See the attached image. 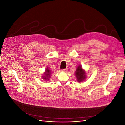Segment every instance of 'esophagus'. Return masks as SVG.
Returning a JSON list of instances; mask_svg holds the SVG:
<instances>
[{"label": "esophagus", "mask_w": 125, "mask_h": 125, "mask_svg": "<svg viewBox=\"0 0 125 125\" xmlns=\"http://www.w3.org/2000/svg\"><path fill=\"white\" fill-rule=\"evenodd\" d=\"M62 71H63V72H67V71H68V69H67V68H66V69H64L62 70Z\"/></svg>", "instance_id": "34e87169"}]
</instances>
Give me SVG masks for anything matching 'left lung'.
I'll list each match as a JSON object with an SVG mask.
<instances>
[{"mask_svg": "<svg viewBox=\"0 0 125 125\" xmlns=\"http://www.w3.org/2000/svg\"><path fill=\"white\" fill-rule=\"evenodd\" d=\"M76 80L78 83L84 81L87 78L86 71L84 70L81 65H78L75 72Z\"/></svg>", "mask_w": 125, "mask_h": 125, "instance_id": "1", "label": "left lung"}]
</instances>
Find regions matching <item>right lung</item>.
Here are the masks:
<instances>
[{"instance_id": "add662e5", "label": "right lung", "mask_w": 125, "mask_h": 125, "mask_svg": "<svg viewBox=\"0 0 125 125\" xmlns=\"http://www.w3.org/2000/svg\"><path fill=\"white\" fill-rule=\"evenodd\" d=\"M51 71L49 67H47L45 69V71L42 74V79L44 81H49L51 77Z\"/></svg>"}]
</instances>
